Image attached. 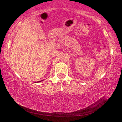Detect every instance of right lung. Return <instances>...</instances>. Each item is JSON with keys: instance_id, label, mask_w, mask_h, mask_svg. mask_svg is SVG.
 Instances as JSON below:
<instances>
[{"instance_id": "right-lung-1", "label": "right lung", "mask_w": 122, "mask_h": 122, "mask_svg": "<svg viewBox=\"0 0 122 122\" xmlns=\"http://www.w3.org/2000/svg\"><path fill=\"white\" fill-rule=\"evenodd\" d=\"M41 81H37V83H38V82H41Z\"/></svg>"}]
</instances>
